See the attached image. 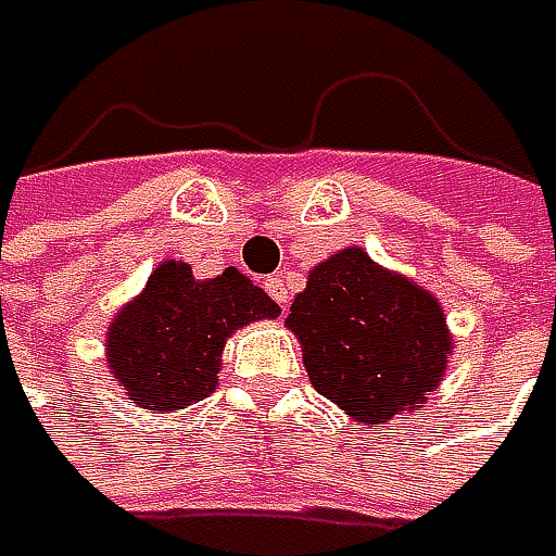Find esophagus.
<instances>
[{
	"label": "esophagus",
	"mask_w": 556,
	"mask_h": 556,
	"mask_svg": "<svg viewBox=\"0 0 556 556\" xmlns=\"http://www.w3.org/2000/svg\"><path fill=\"white\" fill-rule=\"evenodd\" d=\"M264 289L270 292V299H274L277 305H282V308H286V302H289V289H286V279L270 277L267 282H264Z\"/></svg>",
	"instance_id": "obj_1"
}]
</instances>
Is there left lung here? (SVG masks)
Masks as SVG:
<instances>
[{"mask_svg":"<svg viewBox=\"0 0 556 556\" xmlns=\"http://www.w3.org/2000/svg\"><path fill=\"white\" fill-rule=\"evenodd\" d=\"M286 328L302 344L312 387L367 428L421 408L454 354L444 305L364 248L308 270Z\"/></svg>","mask_w":556,"mask_h":556,"instance_id":"obj_1","label":"left lung"}]
</instances>
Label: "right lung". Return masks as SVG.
<instances>
[{"label":"right lung","instance_id":"add662e5","mask_svg":"<svg viewBox=\"0 0 556 556\" xmlns=\"http://www.w3.org/2000/svg\"><path fill=\"white\" fill-rule=\"evenodd\" d=\"M279 305L241 270L195 279L182 261H164L125 302L105 331V364L135 405L157 415L202 402L218 387L225 341Z\"/></svg>","mask_w":556,"mask_h":556}]
</instances>
